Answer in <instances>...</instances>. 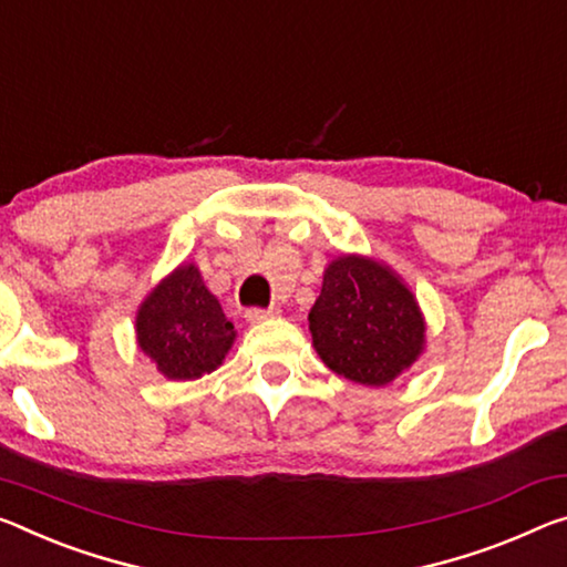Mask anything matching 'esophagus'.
Segmentation results:
<instances>
[{
  "label": "esophagus",
  "instance_id": "34e87169",
  "mask_svg": "<svg viewBox=\"0 0 567 567\" xmlns=\"http://www.w3.org/2000/svg\"><path fill=\"white\" fill-rule=\"evenodd\" d=\"M275 316H277L275 310H262V308H249L245 312V318H247V322H251V326H257V322H265V320L275 318Z\"/></svg>",
  "mask_w": 567,
  "mask_h": 567
}]
</instances>
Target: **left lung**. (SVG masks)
Segmentation results:
<instances>
[{
  "mask_svg": "<svg viewBox=\"0 0 567 567\" xmlns=\"http://www.w3.org/2000/svg\"><path fill=\"white\" fill-rule=\"evenodd\" d=\"M308 320L320 361L368 389L396 381L426 348L416 295L389 265L365 255L332 259Z\"/></svg>",
  "mask_w": 567,
  "mask_h": 567,
  "instance_id": "left-lung-1",
  "label": "left lung"
}]
</instances>
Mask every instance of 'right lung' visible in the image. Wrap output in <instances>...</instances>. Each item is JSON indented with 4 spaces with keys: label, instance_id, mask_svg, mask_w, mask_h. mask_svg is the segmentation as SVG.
Segmentation results:
<instances>
[{
    "label": "right lung",
    "instance_id": "obj_1",
    "mask_svg": "<svg viewBox=\"0 0 567 567\" xmlns=\"http://www.w3.org/2000/svg\"><path fill=\"white\" fill-rule=\"evenodd\" d=\"M235 340V326L194 262L168 272L136 312V343L168 381H196L217 371Z\"/></svg>",
    "mask_w": 567,
    "mask_h": 567
}]
</instances>
